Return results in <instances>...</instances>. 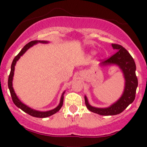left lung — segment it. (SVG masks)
<instances>
[{
	"label": "left lung",
	"mask_w": 147,
	"mask_h": 147,
	"mask_svg": "<svg viewBox=\"0 0 147 147\" xmlns=\"http://www.w3.org/2000/svg\"><path fill=\"white\" fill-rule=\"evenodd\" d=\"M112 46L117 51L110 58L102 61L101 64L103 65L110 64L119 65L124 73L126 81L125 88L121 97L115 103L107 108H97L92 107L88 103L87 97L85 96L87 108L90 111L101 115H118L123 112L135 100L138 87V78L136 74V66L132 56L121 45L113 43Z\"/></svg>",
	"instance_id": "1"
}]
</instances>
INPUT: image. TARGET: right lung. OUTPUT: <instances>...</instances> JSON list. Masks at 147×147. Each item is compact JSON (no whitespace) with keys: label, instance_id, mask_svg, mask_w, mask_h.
Listing matches in <instances>:
<instances>
[{"label":"right lung","instance_id":"obj_1","mask_svg":"<svg viewBox=\"0 0 147 147\" xmlns=\"http://www.w3.org/2000/svg\"><path fill=\"white\" fill-rule=\"evenodd\" d=\"M37 42H43V43H46L47 42L45 41H38V40H33V41H31L28 43H27L26 45L24 46V47L22 49V50L20 51V53L18 54L15 57V59H13L12 63H11V71H10L9 76V79H8V87H9V89L10 93H11V98H12V101L14 102L17 107H19V108L21 109L23 111H24L25 113H28V115H32V116H34V117H37V118H46L49 117V116H51L53 114L56 113L57 112H58L60 108L62 107V105H63V98H64V96H63V94H62V97H61L60 102H59V105H58L57 107L54 108V110H49V111H46V112H40V111H37V110H34L33 109L30 108V107H27L26 105H25L24 104L22 103L20 100L18 99V98L17 97L16 94H15V91H14V89H13L12 87V80H13V76H14V71H15V65L16 64L17 61L20 59V57L23 55L24 53L29 49L30 47H32V45H34V44L37 43Z\"/></svg>","mask_w":147,"mask_h":147}]
</instances>
